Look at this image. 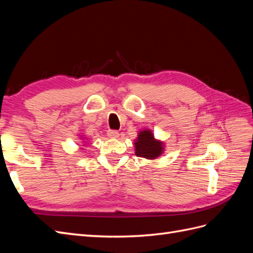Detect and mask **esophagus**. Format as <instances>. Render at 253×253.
Segmentation results:
<instances>
[{
    "instance_id": "obj_1",
    "label": "esophagus",
    "mask_w": 253,
    "mask_h": 253,
    "mask_svg": "<svg viewBox=\"0 0 253 253\" xmlns=\"http://www.w3.org/2000/svg\"><path fill=\"white\" fill-rule=\"evenodd\" d=\"M108 136L111 137V138H117V137H119V133L116 129H109Z\"/></svg>"
}]
</instances>
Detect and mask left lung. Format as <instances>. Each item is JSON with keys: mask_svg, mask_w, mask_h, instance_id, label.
<instances>
[{"mask_svg": "<svg viewBox=\"0 0 253 253\" xmlns=\"http://www.w3.org/2000/svg\"><path fill=\"white\" fill-rule=\"evenodd\" d=\"M164 153V142L154 138L152 131L143 129L135 140V154L138 157L155 159Z\"/></svg>", "mask_w": 253, "mask_h": 253, "instance_id": "left-lung-1", "label": "left lung"}]
</instances>
